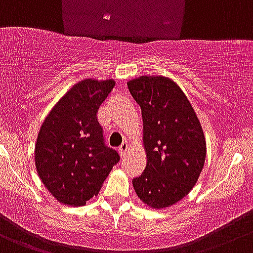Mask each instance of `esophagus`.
<instances>
[{"label": "esophagus", "instance_id": "34e87169", "mask_svg": "<svg viewBox=\"0 0 253 253\" xmlns=\"http://www.w3.org/2000/svg\"><path fill=\"white\" fill-rule=\"evenodd\" d=\"M129 148H130V146H129V144L126 143V141H124V143H123L122 145L119 146V153H120V155L124 156L125 154H126V153H128V151H129Z\"/></svg>", "mask_w": 253, "mask_h": 253}]
</instances>
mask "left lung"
Here are the masks:
<instances>
[{
    "label": "left lung",
    "instance_id": "8db88e82",
    "mask_svg": "<svg viewBox=\"0 0 253 253\" xmlns=\"http://www.w3.org/2000/svg\"><path fill=\"white\" fill-rule=\"evenodd\" d=\"M140 105L148 163L133 179L136 195L154 209L171 206L196 184L206 158L203 128L180 86L167 77L128 82Z\"/></svg>",
    "mask_w": 253,
    "mask_h": 253
}]
</instances>
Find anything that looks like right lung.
<instances>
[{"instance_id": "right-lung-1", "label": "right lung", "mask_w": 253, "mask_h": 253, "mask_svg": "<svg viewBox=\"0 0 253 253\" xmlns=\"http://www.w3.org/2000/svg\"><path fill=\"white\" fill-rule=\"evenodd\" d=\"M115 85L85 79L72 86L43 122L36 144V168L62 204L82 206L99 192L120 156L105 144L98 109Z\"/></svg>"}]
</instances>
